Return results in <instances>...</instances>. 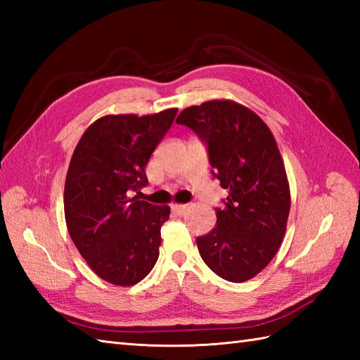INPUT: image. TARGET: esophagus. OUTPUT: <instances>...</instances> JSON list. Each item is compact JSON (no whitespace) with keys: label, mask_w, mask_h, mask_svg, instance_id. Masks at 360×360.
<instances>
[{"label":"esophagus","mask_w":360,"mask_h":360,"mask_svg":"<svg viewBox=\"0 0 360 360\" xmlns=\"http://www.w3.org/2000/svg\"><path fill=\"white\" fill-rule=\"evenodd\" d=\"M172 210L178 215H184V212L187 210V204H172Z\"/></svg>","instance_id":"1"}]
</instances>
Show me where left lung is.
I'll list each match as a JSON object with an SVG mask.
<instances>
[{
    "label": "left lung",
    "mask_w": 360,
    "mask_h": 360,
    "mask_svg": "<svg viewBox=\"0 0 360 360\" xmlns=\"http://www.w3.org/2000/svg\"><path fill=\"white\" fill-rule=\"evenodd\" d=\"M176 124L193 129L207 147L213 178L227 188L217 226L198 236L200 255L221 278L255 277L271 263L286 232L290 193L271 129L232 101H210L182 111Z\"/></svg>",
    "instance_id": "left-lung-1"
}]
</instances>
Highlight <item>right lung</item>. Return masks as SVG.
Masks as SVG:
<instances>
[{"label":"right lung","mask_w":360,"mask_h":360,"mask_svg":"<svg viewBox=\"0 0 360 360\" xmlns=\"http://www.w3.org/2000/svg\"><path fill=\"white\" fill-rule=\"evenodd\" d=\"M176 112L101 117L74 150L63 196L68 231L91 269L112 285H136L158 262L170 207L131 193L148 184L145 167Z\"/></svg>","instance_id":"right-lung-1"}]
</instances>
